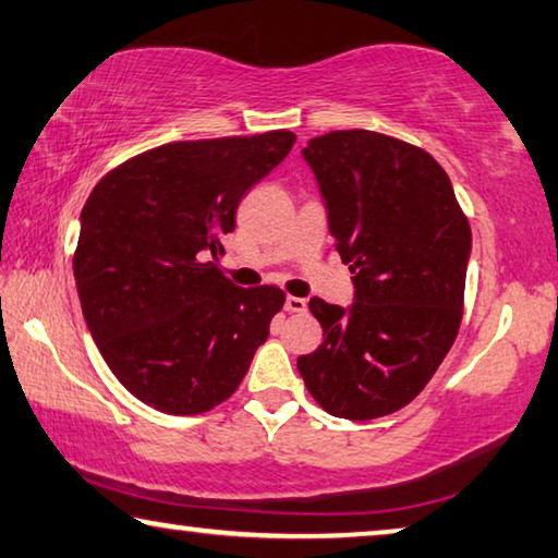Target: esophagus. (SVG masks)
<instances>
[{"label":"esophagus","mask_w":558,"mask_h":558,"mask_svg":"<svg viewBox=\"0 0 558 558\" xmlns=\"http://www.w3.org/2000/svg\"><path fill=\"white\" fill-rule=\"evenodd\" d=\"M286 311H288V313H305V311H307V303H305L303 298L288 295V298H286Z\"/></svg>","instance_id":"obj_1"}]
</instances>
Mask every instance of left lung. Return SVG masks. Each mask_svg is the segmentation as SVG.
<instances>
[{
	"label": "left lung",
	"mask_w": 558,
	"mask_h": 558,
	"mask_svg": "<svg viewBox=\"0 0 558 558\" xmlns=\"http://www.w3.org/2000/svg\"><path fill=\"white\" fill-rule=\"evenodd\" d=\"M303 158L335 247L355 272V303L311 300L323 344L298 357L300 377L335 417H385L424 390L454 344L470 220L445 168L400 138L330 131L307 141Z\"/></svg>",
	"instance_id": "obj_1"
}]
</instances>
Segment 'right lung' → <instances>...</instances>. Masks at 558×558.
<instances>
[{
	"mask_svg": "<svg viewBox=\"0 0 558 558\" xmlns=\"http://www.w3.org/2000/svg\"><path fill=\"white\" fill-rule=\"evenodd\" d=\"M293 144L290 131L175 141L94 185L74 253L84 320L119 383L154 410H214L268 340L286 295L235 288L218 255L238 203Z\"/></svg>",
	"mask_w": 558,
	"mask_h": 558,
	"instance_id": "1",
	"label": "right lung"
}]
</instances>
